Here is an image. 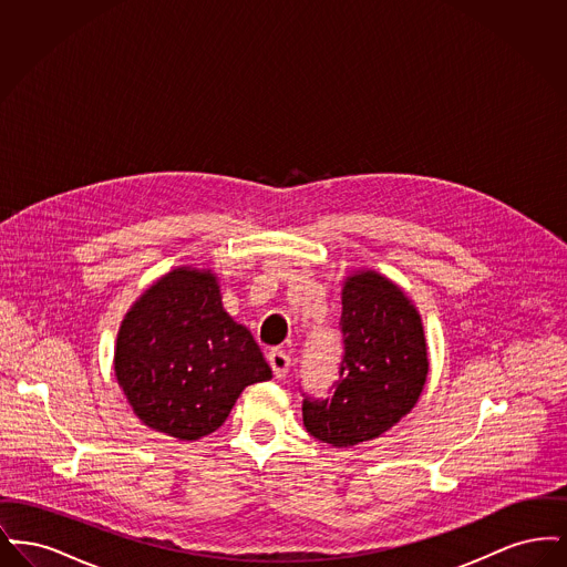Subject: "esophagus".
<instances>
[{"mask_svg":"<svg viewBox=\"0 0 567 567\" xmlns=\"http://www.w3.org/2000/svg\"><path fill=\"white\" fill-rule=\"evenodd\" d=\"M268 361H270L274 377H287V372H289V365H291V357H289L287 352L280 351V349H271V351L268 352Z\"/></svg>","mask_w":567,"mask_h":567,"instance_id":"1","label":"esophagus"}]
</instances>
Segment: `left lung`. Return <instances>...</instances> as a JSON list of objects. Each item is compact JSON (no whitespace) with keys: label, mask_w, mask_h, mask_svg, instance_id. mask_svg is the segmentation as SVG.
Listing matches in <instances>:
<instances>
[{"label":"left lung","mask_w":567,"mask_h":567,"mask_svg":"<svg viewBox=\"0 0 567 567\" xmlns=\"http://www.w3.org/2000/svg\"><path fill=\"white\" fill-rule=\"evenodd\" d=\"M344 359L331 400H303L310 435L354 446L398 425L416 405L430 357L423 319L404 289L377 270H357L342 285Z\"/></svg>","instance_id":"left-lung-1"}]
</instances>
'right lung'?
Listing matches in <instances>:
<instances>
[{"mask_svg": "<svg viewBox=\"0 0 567 567\" xmlns=\"http://www.w3.org/2000/svg\"><path fill=\"white\" fill-rule=\"evenodd\" d=\"M220 299L215 271L181 266L155 280L121 321L114 377L146 427L199 440L225 423L248 384L270 380L252 333Z\"/></svg>", "mask_w": 567, "mask_h": 567, "instance_id": "right-lung-1", "label": "right lung"}]
</instances>
